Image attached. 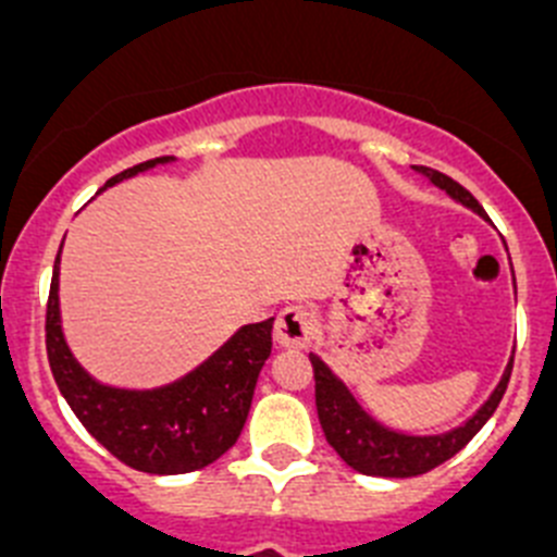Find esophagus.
<instances>
[{"instance_id":"obj_1","label":"esophagus","mask_w":557,"mask_h":557,"mask_svg":"<svg viewBox=\"0 0 557 557\" xmlns=\"http://www.w3.org/2000/svg\"><path fill=\"white\" fill-rule=\"evenodd\" d=\"M274 338L280 347L302 349L313 338V313L305 305H288L280 310L277 324H274Z\"/></svg>"}]
</instances>
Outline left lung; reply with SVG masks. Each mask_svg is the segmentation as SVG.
I'll return each instance as SVG.
<instances>
[{
	"label": "left lung",
	"mask_w": 557,
	"mask_h": 557,
	"mask_svg": "<svg viewBox=\"0 0 557 557\" xmlns=\"http://www.w3.org/2000/svg\"><path fill=\"white\" fill-rule=\"evenodd\" d=\"M416 172L424 174L435 188L447 191L455 202L466 205L478 216L488 219L485 210L480 208L478 199L466 191L463 185L455 183L453 177L428 166H416ZM310 363H313L315 377V410H319V422H322L330 447L344 458V463L352 466L355 472L372 474V478H416V474L430 472V469H435V466L453 458L455 453H460L480 433V428L488 422L491 416H494L505 388H508L510 369H513V358H510L497 388L491 391V397L460 428L435 435H410L377 422L355 399L347 383L315 352H310Z\"/></svg>",
	"instance_id": "1"
}]
</instances>
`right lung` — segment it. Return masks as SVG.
<instances>
[{"label":"right lung","instance_id":"obj_1","mask_svg":"<svg viewBox=\"0 0 557 557\" xmlns=\"http://www.w3.org/2000/svg\"><path fill=\"white\" fill-rule=\"evenodd\" d=\"M154 158L104 183L116 185L172 163ZM60 252L47 302V355L54 383L85 430L122 463L147 474H185L213 463L242 435L258 374L272 355L274 319L244 324L216 352L158 388H116L85 372L60 324Z\"/></svg>","mask_w":557,"mask_h":557}]
</instances>
